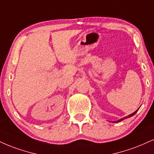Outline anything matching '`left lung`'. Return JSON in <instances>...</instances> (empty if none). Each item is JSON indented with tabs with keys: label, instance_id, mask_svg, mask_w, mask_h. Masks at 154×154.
Segmentation results:
<instances>
[{
	"label": "left lung",
	"instance_id": "8db88e82",
	"mask_svg": "<svg viewBox=\"0 0 154 154\" xmlns=\"http://www.w3.org/2000/svg\"><path fill=\"white\" fill-rule=\"evenodd\" d=\"M138 110H137L136 111V112H133V113H132V114H131V115H129V116H126V117H124V118H121V119H120V120H118V121H117V123H118V122H120V121H122V120H124V119H126V118H130V117H131V116H134V115L136 113V112H137V111H138Z\"/></svg>",
	"mask_w": 154,
	"mask_h": 154
}]
</instances>
